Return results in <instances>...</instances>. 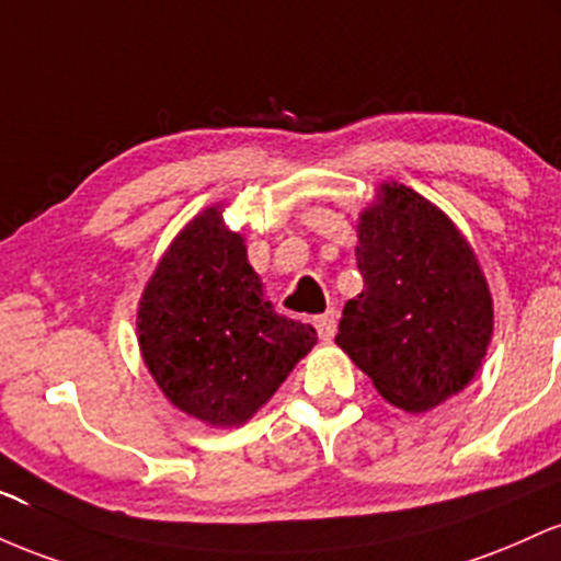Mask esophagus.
<instances>
[{
  "mask_svg": "<svg viewBox=\"0 0 561 561\" xmlns=\"http://www.w3.org/2000/svg\"><path fill=\"white\" fill-rule=\"evenodd\" d=\"M314 329H318V336L323 339V342H331L333 333H336V312H325V314H318L314 318Z\"/></svg>",
  "mask_w": 561,
  "mask_h": 561,
  "instance_id": "34e87169",
  "label": "esophagus"
}]
</instances>
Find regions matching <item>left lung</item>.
Instances as JSON below:
<instances>
[{"instance_id":"1","label":"left lung","mask_w":561,"mask_h":561,"mask_svg":"<svg viewBox=\"0 0 561 561\" xmlns=\"http://www.w3.org/2000/svg\"><path fill=\"white\" fill-rule=\"evenodd\" d=\"M363 291L344 307L336 344L408 413L463 392L493 339V294L456 222L402 182H381L357 217Z\"/></svg>"}]
</instances>
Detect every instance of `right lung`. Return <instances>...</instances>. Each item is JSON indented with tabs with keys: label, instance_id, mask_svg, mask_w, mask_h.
I'll return each instance as SVG.
<instances>
[{
	"label": "right lung",
	"instance_id": "obj_1",
	"mask_svg": "<svg viewBox=\"0 0 561 561\" xmlns=\"http://www.w3.org/2000/svg\"><path fill=\"white\" fill-rule=\"evenodd\" d=\"M198 211L169 243L137 307V344L163 398L206 426H241L318 344L264 297L247 238Z\"/></svg>",
	"mask_w": 561,
	"mask_h": 561
}]
</instances>
